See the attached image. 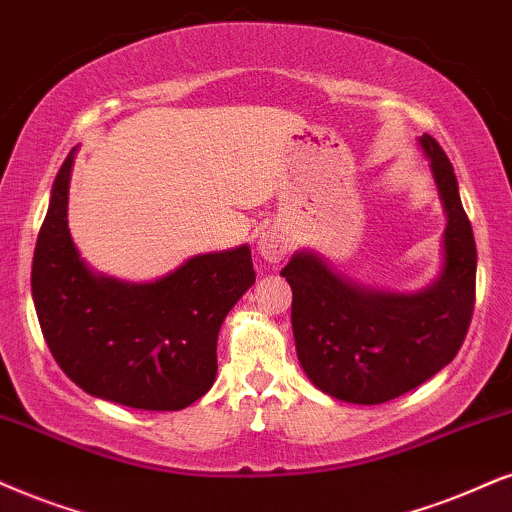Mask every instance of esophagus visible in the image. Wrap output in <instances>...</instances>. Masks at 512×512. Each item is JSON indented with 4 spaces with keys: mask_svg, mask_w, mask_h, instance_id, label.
Returning <instances> with one entry per match:
<instances>
[{
    "mask_svg": "<svg viewBox=\"0 0 512 512\" xmlns=\"http://www.w3.org/2000/svg\"><path fill=\"white\" fill-rule=\"evenodd\" d=\"M257 252H260L267 262H281L288 252V243L276 229H267L262 231L260 238H257Z\"/></svg>",
    "mask_w": 512,
    "mask_h": 512,
    "instance_id": "34e87169",
    "label": "esophagus"
}]
</instances>
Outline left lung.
<instances>
[{"instance_id": "left-lung-1", "label": "left lung", "mask_w": 512, "mask_h": 512, "mask_svg": "<svg viewBox=\"0 0 512 512\" xmlns=\"http://www.w3.org/2000/svg\"><path fill=\"white\" fill-rule=\"evenodd\" d=\"M446 210L444 271L418 295L364 290L300 252L281 276L293 288L297 359L335 399L383 404L423 385L461 349L475 309L477 248L454 167L430 134L420 137Z\"/></svg>"}]
</instances>
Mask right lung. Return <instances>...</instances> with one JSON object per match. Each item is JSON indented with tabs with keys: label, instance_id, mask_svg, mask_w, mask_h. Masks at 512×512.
Returning a JSON list of instances; mask_svg holds the SVG:
<instances>
[{
	"label": "right lung",
	"instance_id": "obj_1",
	"mask_svg": "<svg viewBox=\"0 0 512 512\" xmlns=\"http://www.w3.org/2000/svg\"><path fill=\"white\" fill-rule=\"evenodd\" d=\"M73 151L51 189L32 257V300L63 373L94 397L144 411H179L217 375V335L255 283L248 245L191 257L146 286L96 276L68 231Z\"/></svg>",
	"mask_w": 512,
	"mask_h": 512
}]
</instances>
